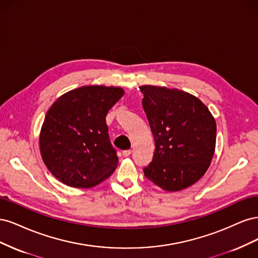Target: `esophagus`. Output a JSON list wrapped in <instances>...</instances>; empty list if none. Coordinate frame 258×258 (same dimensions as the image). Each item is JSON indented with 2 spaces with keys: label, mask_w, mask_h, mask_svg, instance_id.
Here are the masks:
<instances>
[{
  "label": "esophagus",
  "mask_w": 258,
  "mask_h": 258,
  "mask_svg": "<svg viewBox=\"0 0 258 258\" xmlns=\"http://www.w3.org/2000/svg\"><path fill=\"white\" fill-rule=\"evenodd\" d=\"M131 150H126V151H123L122 152V155H123V157H128V156H130V154H131Z\"/></svg>",
  "instance_id": "1"
}]
</instances>
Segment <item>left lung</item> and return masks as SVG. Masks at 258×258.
Listing matches in <instances>:
<instances>
[{
    "mask_svg": "<svg viewBox=\"0 0 258 258\" xmlns=\"http://www.w3.org/2000/svg\"><path fill=\"white\" fill-rule=\"evenodd\" d=\"M140 90L155 139L154 157L144 175L167 191L185 189L204 176L212 161L214 117L197 97L183 90L153 85Z\"/></svg>",
    "mask_w": 258,
    "mask_h": 258,
    "instance_id": "obj_1",
    "label": "left lung"
}]
</instances>
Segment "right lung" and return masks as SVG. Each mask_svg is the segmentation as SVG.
I'll use <instances>...</instances> for the list:
<instances>
[{"mask_svg":"<svg viewBox=\"0 0 258 258\" xmlns=\"http://www.w3.org/2000/svg\"><path fill=\"white\" fill-rule=\"evenodd\" d=\"M123 93L120 87L83 86L50 106L41 129L40 151L45 166L61 183L90 188L114 172L118 157L105 117Z\"/></svg>","mask_w":258,"mask_h":258,"instance_id":"1","label":"right lung"}]
</instances>
